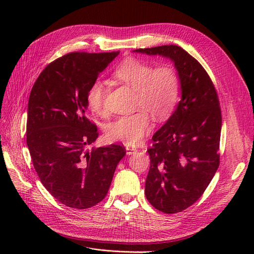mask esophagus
Segmentation results:
<instances>
[{"mask_svg":"<svg viewBox=\"0 0 254 254\" xmlns=\"http://www.w3.org/2000/svg\"><path fill=\"white\" fill-rule=\"evenodd\" d=\"M136 147L135 146H131V145H126V151H127V155H132L136 151Z\"/></svg>","mask_w":254,"mask_h":254,"instance_id":"esophagus-1","label":"esophagus"}]
</instances>
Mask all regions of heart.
<instances>
[{"label":"heart","mask_w":254,"mask_h":254,"mask_svg":"<svg viewBox=\"0 0 254 254\" xmlns=\"http://www.w3.org/2000/svg\"><path fill=\"white\" fill-rule=\"evenodd\" d=\"M113 77L135 91L134 108L139 111L112 121L107 126L106 135L113 142L134 145L150 131L152 123L149 114L160 122L174 111L180 93L179 76L170 64L153 66L147 61L127 58L114 68ZM106 94L104 82L95 80L91 83L86 101L94 114L106 113Z\"/></svg>","instance_id":"obj_1"}]
</instances>
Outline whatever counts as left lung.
I'll use <instances>...</instances> for the list:
<instances>
[{"label":"left lung","instance_id":"left-lung-1","mask_svg":"<svg viewBox=\"0 0 254 254\" xmlns=\"http://www.w3.org/2000/svg\"><path fill=\"white\" fill-rule=\"evenodd\" d=\"M170 58L178 72L181 101L152 136L145 195L157 210L178 213L196 202L219 166L221 111L202 65L178 45L134 50Z\"/></svg>","mask_w":254,"mask_h":254}]
</instances>
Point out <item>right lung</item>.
<instances>
[{
    "label": "right lung",
    "mask_w": 254,
    "mask_h": 254,
    "mask_svg": "<svg viewBox=\"0 0 254 254\" xmlns=\"http://www.w3.org/2000/svg\"><path fill=\"white\" fill-rule=\"evenodd\" d=\"M120 52H75L51 63L33 86L27 106L26 144L50 194L73 209H89L106 197L125 147L86 148L98 136L87 118L86 95Z\"/></svg>",
    "instance_id": "add662e5"
}]
</instances>
